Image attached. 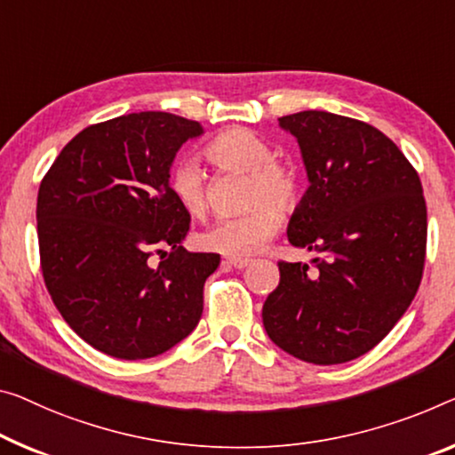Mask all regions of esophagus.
<instances>
[{"mask_svg":"<svg viewBox=\"0 0 455 455\" xmlns=\"http://www.w3.org/2000/svg\"><path fill=\"white\" fill-rule=\"evenodd\" d=\"M250 262H251L250 258H240V256H228L226 258V264H229V267H234L237 270L250 267Z\"/></svg>","mask_w":455,"mask_h":455,"instance_id":"34e87169","label":"esophagus"}]
</instances>
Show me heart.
Returning a JSON list of instances; mask_svg holds the SVG:
<instances>
[{"instance_id":"obj_1","label":"heart","mask_w":455,"mask_h":455,"mask_svg":"<svg viewBox=\"0 0 455 455\" xmlns=\"http://www.w3.org/2000/svg\"><path fill=\"white\" fill-rule=\"evenodd\" d=\"M207 158L223 171L250 174L248 201L256 204L246 213L223 218L201 234L205 248L228 256H250L260 250L281 226V209L295 205L299 180L292 169L270 163L272 148L246 128H234L213 138L205 148ZM169 187L174 199L191 215H201L207 207L205 174L195 158H183L172 164ZM268 198V202H262ZM261 204H258L257 201Z\"/></svg>"}]
</instances>
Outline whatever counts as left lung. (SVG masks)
Instances as JSON below:
<instances>
[{
	"label": "left lung",
	"mask_w": 455,
	"mask_h": 455,
	"mask_svg": "<svg viewBox=\"0 0 455 455\" xmlns=\"http://www.w3.org/2000/svg\"><path fill=\"white\" fill-rule=\"evenodd\" d=\"M278 125L297 140L307 188L286 235L317 251L278 262L264 300L268 338L295 358L331 366L360 358L409 309L423 276L427 207L417 171L393 140L330 111H299Z\"/></svg>",
	"instance_id": "obj_1"
}]
</instances>
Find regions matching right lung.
I'll use <instances>...</instances> for the list:
<instances>
[{"instance_id":"1","label":"right lung","mask_w":455,"mask_h":455,"mask_svg":"<svg viewBox=\"0 0 455 455\" xmlns=\"http://www.w3.org/2000/svg\"><path fill=\"white\" fill-rule=\"evenodd\" d=\"M201 134L199 122L166 111L120 116L79 132L42 179L46 289L71 330L103 354L155 358L199 323L220 254L183 248L191 215L169 174L180 146Z\"/></svg>"}]
</instances>
